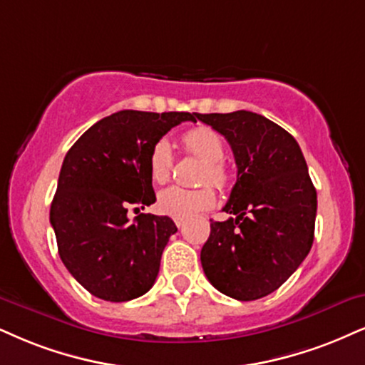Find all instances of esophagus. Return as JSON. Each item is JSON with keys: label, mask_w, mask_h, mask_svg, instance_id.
Instances as JSON below:
<instances>
[{"label": "esophagus", "mask_w": 365, "mask_h": 365, "mask_svg": "<svg viewBox=\"0 0 365 365\" xmlns=\"http://www.w3.org/2000/svg\"><path fill=\"white\" fill-rule=\"evenodd\" d=\"M174 223H175V227H178V228H182V225H184L182 220H174Z\"/></svg>", "instance_id": "1"}]
</instances>
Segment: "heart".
I'll use <instances>...</instances> for the list:
<instances>
[{
  "label": "heart",
  "mask_w": 365,
  "mask_h": 365,
  "mask_svg": "<svg viewBox=\"0 0 365 365\" xmlns=\"http://www.w3.org/2000/svg\"><path fill=\"white\" fill-rule=\"evenodd\" d=\"M184 147L191 155L205 160L201 165L197 181L203 186L187 190L181 186H169L162 190L157 196V208L162 215H168L175 220H187L200 211L211 208L217 201L213 187H225L230 182V174L225 168V143L222 137L213 128L197 127L184 133ZM174 168L173 147L168 138H159L150 152H148V173L155 182H165L170 178Z\"/></svg>",
  "instance_id": "heart-1"
}]
</instances>
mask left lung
Masks as SVG:
<instances>
[{
  "label": "left lung",
  "instance_id": "8db88e82",
  "mask_svg": "<svg viewBox=\"0 0 365 365\" xmlns=\"http://www.w3.org/2000/svg\"><path fill=\"white\" fill-rule=\"evenodd\" d=\"M230 143L237 182L223 211L211 220L201 265L220 292L254 301L282 286L313 245L317 190L291 133L252 111L195 113Z\"/></svg>",
  "mask_w": 365,
  "mask_h": 365
}]
</instances>
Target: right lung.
Instances as JSON below:
<instances>
[{"instance_id": "right-lung-1", "label": "right lung", "mask_w": 365, "mask_h": 365, "mask_svg": "<svg viewBox=\"0 0 365 365\" xmlns=\"http://www.w3.org/2000/svg\"><path fill=\"white\" fill-rule=\"evenodd\" d=\"M182 121L196 115L118 111L96 121L64 157L51 223L67 271L96 298L123 303L154 286L178 227L150 213L130 223L127 213L155 203L148 152Z\"/></svg>"}]
</instances>
